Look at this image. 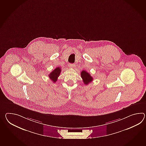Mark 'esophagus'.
I'll use <instances>...</instances> for the list:
<instances>
[{
    "mask_svg": "<svg viewBox=\"0 0 146 146\" xmlns=\"http://www.w3.org/2000/svg\"><path fill=\"white\" fill-rule=\"evenodd\" d=\"M68 66H69L70 68H74L75 66V65L74 64L70 63V64H68Z\"/></svg>",
    "mask_w": 146,
    "mask_h": 146,
    "instance_id": "obj_1",
    "label": "esophagus"
}]
</instances>
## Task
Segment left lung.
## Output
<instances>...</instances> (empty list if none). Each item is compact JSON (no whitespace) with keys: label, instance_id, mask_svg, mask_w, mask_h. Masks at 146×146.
Masks as SVG:
<instances>
[{"label":"left lung","instance_id":"1","mask_svg":"<svg viewBox=\"0 0 146 146\" xmlns=\"http://www.w3.org/2000/svg\"><path fill=\"white\" fill-rule=\"evenodd\" d=\"M81 75V78H82L84 84H88L93 80V78L91 76L90 74L88 73V72L85 71L84 70L82 71Z\"/></svg>","mask_w":146,"mask_h":146}]
</instances>
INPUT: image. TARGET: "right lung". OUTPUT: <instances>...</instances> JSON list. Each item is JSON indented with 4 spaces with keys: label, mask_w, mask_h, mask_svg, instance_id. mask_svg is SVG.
Masks as SVG:
<instances>
[{
    "label": "right lung",
    "mask_w": 146,
    "mask_h": 146,
    "mask_svg": "<svg viewBox=\"0 0 146 146\" xmlns=\"http://www.w3.org/2000/svg\"><path fill=\"white\" fill-rule=\"evenodd\" d=\"M61 72V68L60 67H58L55 68L51 73L49 75V78H50L51 80L53 81V83H55L56 81L58 80L59 75L60 74V73Z\"/></svg>",
    "instance_id": "right-lung-1"
}]
</instances>
